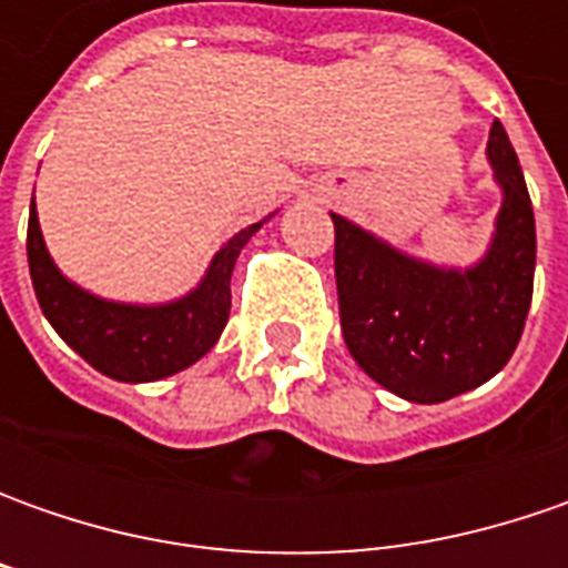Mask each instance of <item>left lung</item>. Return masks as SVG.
Instances as JSON below:
<instances>
[{"label":"left lung","mask_w":568,"mask_h":568,"mask_svg":"<svg viewBox=\"0 0 568 568\" xmlns=\"http://www.w3.org/2000/svg\"><path fill=\"white\" fill-rule=\"evenodd\" d=\"M487 161L503 189L490 250L470 268L404 255L347 217L335 221L341 332L382 388L439 404L493 379L518 347L535 291V211L515 148L496 120Z\"/></svg>","instance_id":"8db88e82"}]
</instances>
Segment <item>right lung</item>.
<instances>
[{"label":"right lung","instance_id":"add662e5","mask_svg":"<svg viewBox=\"0 0 568 568\" xmlns=\"http://www.w3.org/2000/svg\"><path fill=\"white\" fill-rule=\"evenodd\" d=\"M262 224L265 221L230 236L195 291L161 306H132L88 294L55 268L31 202L28 265L33 294L59 338L98 373L116 382L166 379L202 361L217 344L230 316V274L236 255Z\"/></svg>","mask_w":568,"mask_h":568}]
</instances>
